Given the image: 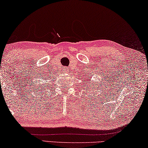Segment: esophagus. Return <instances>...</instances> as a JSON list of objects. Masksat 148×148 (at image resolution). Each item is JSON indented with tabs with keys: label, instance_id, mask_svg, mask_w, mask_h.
I'll use <instances>...</instances> for the list:
<instances>
[{
	"label": "esophagus",
	"instance_id": "obj_1",
	"mask_svg": "<svg viewBox=\"0 0 148 148\" xmlns=\"http://www.w3.org/2000/svg\"><path fill=\"white\" fill-rule=\"evenodd\" d=\"M66 72H68V70H66Z\"/></svg>",
	"mask_w": 148,
	"mask_h": 148
}]
</instances>
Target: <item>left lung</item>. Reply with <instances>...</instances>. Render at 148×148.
Masks as SVG:
<instances>
[{
    "label": "left lung",
    "mask_w": 148,
    "mask_h": 148,
    "mask_svg": "<svg viewBox=\"0 0 148 148\" xmlns=\"http://www.w3.org/2000/svg\"><path fill=\"white\" fill-rule=\"evenodd\" d=\"M88 88V86H86V90Z\"/></svg>",
    "instance_id": "obj_1"
}]
</instances>
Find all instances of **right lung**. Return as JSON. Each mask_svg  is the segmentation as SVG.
Here are the masks:
<instances>
[{"mask_svg": "<svg viewBox=\"0 0 148 148\" xmlns=\"http://www.w3.org/2000/svg\"><path fill=\"white\" fill-rule=\"evenodd\" d=\"M42 88H43V86H42V85H41V87H40V84H39V86L38 87V88H37V89H36V90H37V92H39V90H42Z\"/></svg>", "mask_w": 148, "mask_h": 148, "instance_id": "obj_1", "label": "right lung"}]
</instances>
